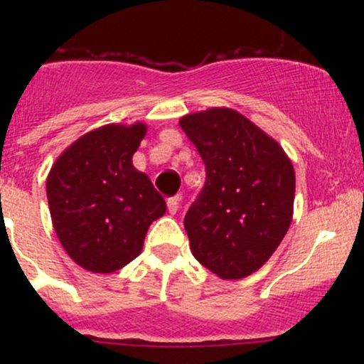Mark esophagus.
<instances>
[{"instance_id": "34e87169", "label": "esophagus", "mask_w": 364, "mask_h": 364, "mask_svg": "<svg viewBox=\"0 0 364 364\" xmlns=\"http://www.w3.org/2000/svg\"><path fill=\"white\" fill-rule=\"evenodd\" d=\"M179 202H181V195H174L171 196V198H168V210L169 214H176L178 208H179Z\"/></svg>"}]
</instances>
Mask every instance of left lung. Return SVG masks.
<instances>
[{
  "label": "left lung",
  "mask_w": 364,
  "mask_h": 364,
  "mask_svg": "<svg viewBox=\"0 0 364 364\" xmlns=\"http://www.w3.org/2000/svg\"><path fill=\"white\" fill-rule=\"evenodd\" d=\"M205 164L185 215L193 257L220 279H243L272 257L292 219L296 179L281 145L228 107L183 116Z\"/></svg>",
  "instance_id": "left-lung-1"
}]
</instances>
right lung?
<instances>
[{
	"mask_svg": "<svg viewBox=\"0 0 364 364\" xmlns=\"http://www.w3.org/2000/svg\"><path fill=\"white\" fill-rule=\"evenodd\" d=\"M147 127L107 124L58 157L46 183L63 248L90 272L109 274L135 260L166 202L132 157Z\"/></svg>",
	"mask_w": 364,
	"mask_h": 364,
	"instance_id": "add662e5",
	"label": "right lung"
}]
</instances>
